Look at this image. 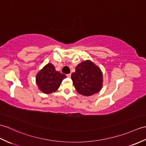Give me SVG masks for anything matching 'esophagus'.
I'll return each mask as SVG.
<instances>
[{"label": "esophagus", "instance_id": "34e87169", "mask_svg": "<svg viewBox=\"0 0 146 146\" xmlns=\"http://www.w3.org/2000/svg\"><path fill=\"white\" fill-rule=\"evenodd\" d=\"M71 75H72V74L69 73V74H66V76H67L68 78H70V77H71Z\"/></svg>", "mask_w": 146, "mask_h": 146}]
</instances>
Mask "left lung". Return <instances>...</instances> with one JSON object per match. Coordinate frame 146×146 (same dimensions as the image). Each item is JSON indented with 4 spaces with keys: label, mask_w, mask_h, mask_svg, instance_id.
<instances>
[{
    "label": "left lung",
    "mask_w": 146,
    "mask_h": 146,
    "mask_svg": "<svg viewBox=\"0 0 146 146\" xmlns=\"http://www.w3.org/2000/svg\"><path fill=\"white\" fill-rule=\"evenodd\" d=\"M71 78L77 92L84 96L93 95L102 88V72L89 60L78 65Z\"/></svg>",
    "instance_id": "obj_1"
}]
</instances>
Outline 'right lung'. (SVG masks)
Returning a JSON list of instances; mask_svg holds the SVG:
<instances>
[{
  "label": "right lung",
  "instance_id": "obj_1",
  "mask_svg": "<svg viewBox=\"0 0 146 146\" xmlns=\"http://www.w3.org/2000/svg\"><path fill=\"white\" fill-rule=\"evenodd\" d=\"M66 75L56 72L52 63L47 64L36 75V84L43 93L50 94L55 92Z\"/></svg>",
  "mask_w": 146,
  "mask_h": 146
}]
</instances>
